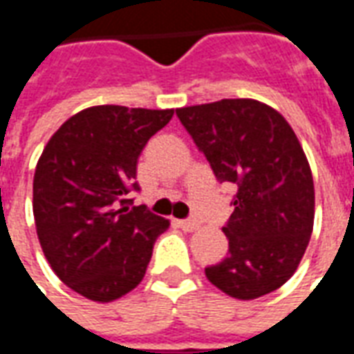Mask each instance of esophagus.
Listing matches in <instances>:
<instances>
[{
  "label": "esophagus",
  "mask_w": 354,
  "mask_h": 354,
  "mask_svg": "<svg viewBox=\"0 0 354 354\" xmlns=\"http://www.w3.org/2000/svg\"><path fill=\"white\" fill-rule=\"evenodd\" d=\"M178 225L184 231H195L199 227V222L195 218H187V220H178Z\"/></svg>",
  "instance_id": "obj_1"
}]
</instances>
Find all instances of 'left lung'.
I'll list each match as a JSON object with an SVG mask.
<instances>
[{"label":"left lung","instance_id":"8db88e82","mask_svg":"<svg viewBox=\"0 0 354 354\" xmlns=\"http://www.w3.org/2000/svg\"><path fill=\"white\" fill-rule=\"evenodd\" d=\"M220 184H233V214L222 230L227 256L205 267L237 299L281 288L309 245L315 187L309 162L286 119L258 100L225 98L176 109Z\"/></svg>","mask_w":354,"mask_h":354}]
</instances>
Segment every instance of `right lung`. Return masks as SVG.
Segmentation results:
<instances>
[{
    "mask_svg": "<svg viewBox=\"0 0 354 354\" xmlns=\"http://www.w3.org/2000/svg\"><path fill=\"white\" fill-rule=\"evenodd\" d=\"M174 109L94 106L70 117L37 161L34 218L43 254L66 286L108 304L136 288L169 220L132 207L136 165Z\"/></svg>",
    "mask_w": 354,
    "mask_h": 354,
    "instance_id": "add662e5",
    "label": "right lung"
}]
</instances>
